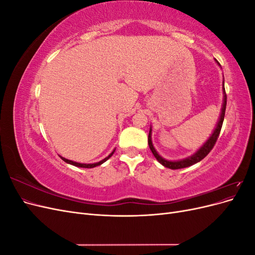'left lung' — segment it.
I'll use <instances>...</instances> for the list:
<instances>
[{
    "instance_id": "left-lung-1",
    "label": "left lung",
    "mask_w": 255,
    "mask_h": 255,
    "mask_svg": "<svg viewBox=\"0 0 255 255\" xmlns=\"http://www.w3.org/2000/svg\"><path fill=\"white\" fill-rule=\"evenodd\" d=\"M218 63V61H217ZM219 64V63H218ZM223 104H222V109H221V115L219 117V121L217 123V127H216L215 130L213 132V134L211 135V137L208 138V139L206 140V142L200 148L195 154H192L191 156L187 157V158H184V159H181V160H174V161H171V160H167L165 158L161 157L159 154L156 152L155 148L153 146V143H152V140H151V132L152 129L150 128V132H149V137H148V143H149V146L150 149L153 153V155L155 156V158L159 161V163L169 168V169H181V168H186V167H189L191 165H195L197 163H199L200 160H202L208 153H210L212 151V149L214 148V145L216 143V141H217L218 137H219V134H220V130H221V128H222V123H223V119H225V114H226V107H227V95H226V90H225V82H223Z\"/></svg>"
}]
</instances>
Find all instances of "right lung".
Returning a JSON list of instances; mask_svg holds the SVG:
<instances>
[{
  "mask_svg": "<svg viewBox=\"0 0 255 255\" xmlns=\"http://www.w3.org/2000/svg\"><path fill=\"white\" fill-rule=\"evenodd\" d=\"M114 152H115V150L110 154L109 156L107 157H105L104 159H102V160H100L99 163H95V164H81V163H76V161H73V160H70V159H67V158H65V157H61V159H63L64 161H66V163H68V164H70V165H73V166H75V167H81V168H94V167H97V166H100V165H102L104 161H106L107 159H109L113 154H114Z\"/></svg>",
  "mask_w": 255,
  "mask_h": 255,
  "instance_id": "1",
  "label": "right lung"
}]
</instances>
